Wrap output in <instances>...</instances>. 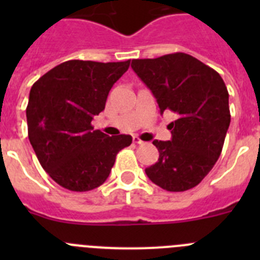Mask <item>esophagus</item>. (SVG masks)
Masks as SVG:
<instances>
[{
    "label": "esophagus",
    "mask_w": 260,
    "mask_h": 260,
    "mask_svg": "<svg viewBox=\"0 0 260 260\" xmlns=\"http://www.w3.org/2000/svg\"><path fill=\"white\" fill-rule=\"evenodd\" d=\"M133 142H134L135 144H143V143H144V142L142 141L141 138H138V137H134V138H133Z\"/></svg>",
    "instance_id": "34e87169"
}]
</instances>
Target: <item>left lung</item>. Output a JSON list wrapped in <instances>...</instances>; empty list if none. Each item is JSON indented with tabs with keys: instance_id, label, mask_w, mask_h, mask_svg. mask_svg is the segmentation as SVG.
Instances as JSON below:
<instances>
[{
	"instance_id": "8db88e82",
	"label": "left lung",
	"mask_w": 260,
	"mask_h": 260,
	"mask_svg": "<svg viewBox=\"0 0 260 260\" xmlns=\"http://www.w3.org/2000/svg\"><path fill=\"white\" fill-rule=\"evenodd\" d=\"M132 68L153 93L160 113L176 114L168 125L171 141H153L160 155L146 174L167 191L192 189L217 161L231 123L224 80L186 53L133 59Z\"/></svg>"
}]
</instances>
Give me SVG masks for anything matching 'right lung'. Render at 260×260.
Returning a JSON list of instances; mask_svg holds the SVG:
<instances>
[{
    "label": "right lung",
    "mask_w": 260,
    "mask_h": 260,
    "mask_svg": "<svg viewBox=\"0 0 260 260\" xmlns=\"http://www.w3.org/2000/svg\"><path fill=\"white\" fill-rule=\"evenodd\" d=\"M130 66L123 62L71 59L34 83L26 109L28 138L41 167L59 186L89 191L107 181L130 135L108 137L91 121L105 108L108 93Z\"/></svg>",
    "instance_id": "1"
}]
</instances>
